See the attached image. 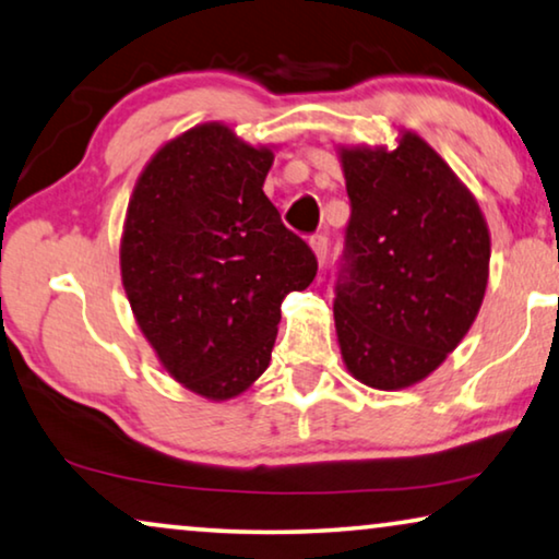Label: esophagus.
<instances>
[{
    "instance_id": "1",
    "label": "esophagus",
    "mask_w": 559,
    "mask_h": 559,
    "mask_svg": "<svg viewBox=\"0 0 559 559\" xmlns=\"http://www.w3.org/2000/svg\"><path fill=\"white\" fill-rule=\"evenodd\" d=\"M309 246H311V250H313V255H317L319 265H324L326 253H329V240L324 238V235H313V238L309 240Z\"/></svg>"
}]
</instances>
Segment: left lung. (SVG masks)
<instances>
[{
  "label": "left lung",
  "instance_id": "obj_1",
  "mask_svg": "<svg viewBox=\"0 0 559 559\" xmlns=\"http://www.w3.org/2000/svg\"><path fill=\"white\" fill-rule=\"evenodd\" d=\"M352 202L334 326L349 374L374 390L426 380L484 304L491 235L478 202L420 133L340 146Z\"/></svg>",
  "mask_w": 559,
  "mask_h": 559
}]
</instances>
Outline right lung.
Instances as JSON below:
<instances>
[{
    "label": "right lung",
    "mask_w": 559,
    "mask_h": 559,
    "mask_svg": "<svg viewBox=\"0 0 559 559\" xmlns=\"http://www.w3.org/2000/svg\"><path fill=\"white\" fill-rule=\"evenodd\" d=\"M276 146L207 121L156 148L133 185L121 283L156 359L204 400L238 397L265 372L281 301L317 276L263 182Z\"/></svg>",
    "instance_id": "add662e5"
}]
</instances>
